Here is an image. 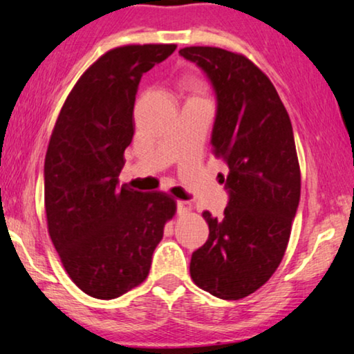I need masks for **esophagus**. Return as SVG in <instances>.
Instances as JSON below:
<instances>
[{"mask_svg":"<svg viewBox=\"0 0 354 354\" xmlns=\"http://www.w3.org/2000/svg\"><path fill=\"white\" fill-rule=\"evenodd\" d=\"M176 207H178V214H186L192 209V203L186 202V200H178Z\"/></svg>","mask_w":354,"mask_h":354,"instance_id":"esophagus-1","label":"esophagus"}]
</instances>
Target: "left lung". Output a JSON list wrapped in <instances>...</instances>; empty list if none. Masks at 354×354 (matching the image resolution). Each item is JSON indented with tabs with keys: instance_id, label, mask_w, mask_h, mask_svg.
I'll list each match as a JSON object with an SVG mask.
<instances>
[{
	"instance_id": "left-lung-1",
	"label": "left lung",
	"mask_w": 354,
	"mask_h": 354,
	"mask_svg": "<svg viewBox=\"0 0 354 354\" xmlns=\"http://www.w3.org/2000/svg\"><path fill=\"white\" fill-rule=\"evenodd\" d=\"M179 54L214 88L211 145L229 167V203L221 219L203 211L209 235L192 252L191 277L216 297L239 300L275 273L291 235L300 200L291 119L270 79L245 55L205 46Z\"/></svg>"
}]
</instances>
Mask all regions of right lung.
I'll return each instance as SVG.
<instances>
[{"label":"right lung","mask_w":354,"mask_h":354,"mask_svg":"<svg viewBox=\"0 0 354 354\" xmlns=\"http://www.w3.org/2000/svg\"><path fill=\"white\" fill-rule=\"evenodd\" d=\"M175 49L131 44L106 52L79 77L52 131L44 162L47 229L68 275L95 299H115L145 281L176 213L170 195L118 186L141 76Z\"/></svg>","instance_id":"1"}]
</instances>
